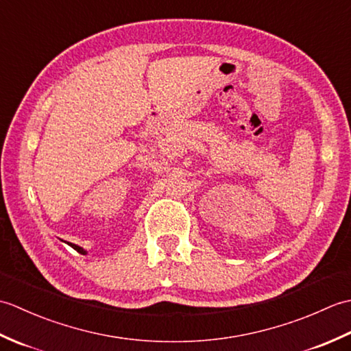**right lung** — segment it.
<instances>
[{
  "instance_id": "right-lung-1",
  "label": "right lung",
  "mask_w": 351,
  "mask_h": 351,
  "mask_svg": "<svg viewBox=\"0 0 351 351\" xmlns=\"http://www.w3.org/2000/svg\"><path fill=\"white\" fill-rule=\"evenodd\" d=\"M72 249H75L78 253H81V255H86V250L83 249V247H80V245H77V244H72V243H68Z\"/></svg>"
}]
</instances>
